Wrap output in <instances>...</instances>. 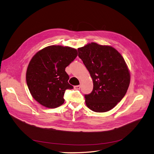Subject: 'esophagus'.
I'll list each match as a JSON object with an SVG mask.
<instances>
[{"mask_svg":"<svg viewBox=\"0 0 154 154\" xmlns=\"http://www.w3.org/2000/svg\"><path fill=\"white\" fill-rule=\"evenodd\" d=\"M80 88H81V86L80 85H77V86H74V89H76V90L80 89Z\"/></svg>","mask_w":154,"mask_h":154,"instance_id":"34e87169","label":"esophagus"}]
</instances>
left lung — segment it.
Segmentation results:
<instances>
[{"label": "left lung", "mask_w": 154, "mask_h": 154, "mask_svg": "<svg viewBox=\"0 0 154 154\" xmlns=\"http://www.w3.org/2000/svg\"><path fill=\"white\" fill-rule=\"evenodd\" d=\"M78 51L93 82L92 92L85 96L87 107L96 112L110 111L122 100L130 84V72L124 58L112 47L94 42Z\"/></svg>", "instance_id": "1"}]
</instances>
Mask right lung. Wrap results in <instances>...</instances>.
Returning <instances> with one entry per match:
<instances>
[{"instance_id": "right-lung-1", "label": "right lung", "mask_w": 154, "mask_h": 154, "mask_svg": "<svg viewBox=\"0 0 154 154\" xmlns=\"http://www.w3.org/2000/svg\"><path fill=\"white\" fill-rule=\"evenodd\" d=\"M78 56L76 49L51 45L38 51L31 59L26 81L32 97L41 105L56 108L65 102L68 89H73L68 81L65 68Z\"/></svg>"}]
</instances>
